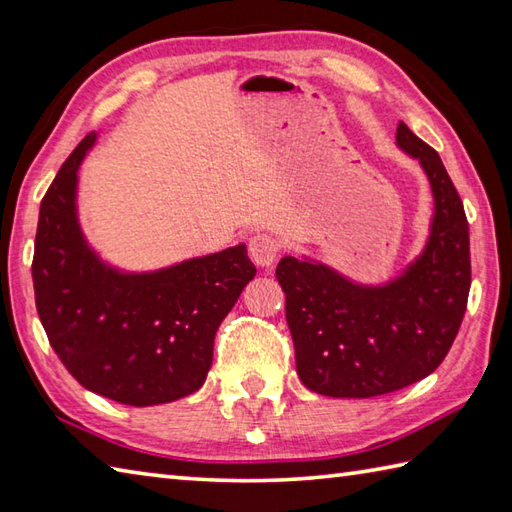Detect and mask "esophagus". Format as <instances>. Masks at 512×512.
Listing matches in <instances>:
<instances>
[{"instance_id":"esophagus-1","label":"esophagus","mask_w":512,"mask_h":512,"mask_svg":"<svg viewBox=\"0 0 512 512\" xmlns=\"http://www.w3.org/2000/svg\"><path fill=\"white\" fill-rule=\"evenodd\" d=\"M280 249H283V245H280L278 238L271 234H256L252 236V241H249V256H252L254 263L260 267H269L274 263Z\"/></svg>"}]
</instances>
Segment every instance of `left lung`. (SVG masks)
Here are the masks:
<instances>
[{
  "instance_id": "8db88e82",
  "label": "left lung",
  "mask_w": 512,
  "mask_h": 512,
  "mask_svg": "<svg viewBox=\"0 0 512 512\" xmlns=\"http://www.w3.org/2000/svg\"><path fill=\"white\" fill-rule=\"evenodd\" d=\"M398 145L431 181L435 216L424 254L387 287L353 285L291 256L276 267L298 375L320 395L373 398L409 387L440 367L462 325L471 289L464 203L440 154L404 123Z\"/></svg>"
}]
</instances>
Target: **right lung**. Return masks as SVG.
<instances>
[{"label":"right lung","mask_w":512,"mask_h":512,"mask_svg":"<svg viewBox=\"0 0 512 512\" xmlns=\"http://www.w3.org/2000/svg\"><path fill=\"white\" fill-rule=\"evenodd\" d=\"M92 132L41 198L33 256L35 305L50 347L81 387L152 406L201 389L214 336L256 267L245 245L154 274H117L83 243L77 170Z\"/></svg>","instance_id":"1"}]
</instances>
